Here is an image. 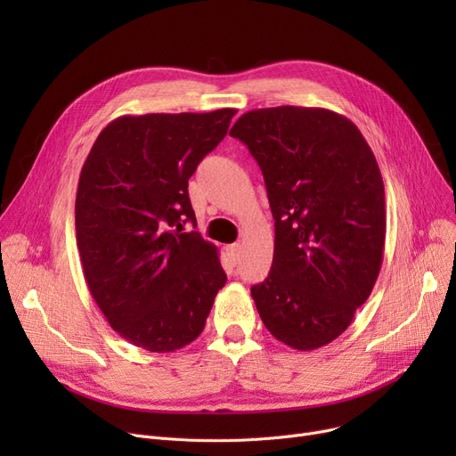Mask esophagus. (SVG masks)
Here are the masks:
<instances>
[{
    "mask_svg": "<svg viewBox=\"0 0 456 456\" xmlns=\"http://www.w3.org/2000/svg\"><path fill=\"white\" fill-rule=\"evenodd\" d=\"M227 253L232 260V265H238V262H240V256H242V246L240 244H231L227 248Z\"/></svg>",
    "mask_w": 456,
    "mask_h": 456,
    "instance_id": "1",
    "label": "esophagus"
}]
</instances>
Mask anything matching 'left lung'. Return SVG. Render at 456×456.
I'll use <instances>...</instances> for the list:
<instances>
[{"label":"left lung","mask_w":456,"mask_h":456,"mask_svg":"<svg viewBox=\"0 0 456 456\" xmlns=\"http://www.w3.org/2000/svg\"><path fill=\"white\" fill-rule=\"evenodd\" d=\"M229 134L258 162L275 220L270 275L251 289L260 320L297 351L327 346L380 272L387 208L375 155L349 118L320 107L249 110Z\"/></svg>","instance_id":"obj_1"}]
</instances>
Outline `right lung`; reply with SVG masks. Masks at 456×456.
Instances as JSON below:
<instances>
[{
	"instance_id": "right-lung-1",
	"label": "right lung",
	"mask_w": 456,
	"mask_h": 456,
	"mask_svg": "<svg viewBox=\"0 0 456 456\" xmlns=\"http://www.w3.org/2000/svg\"><path fill=\"white\" fill-rule=\"evenodd\" d=\"M234 109L119 116L83 164L76 234L88 290L136 347L172 353L205 329L227 281L196 222L188 179L227 134Z\"/></svg>"
}]
</instances>
